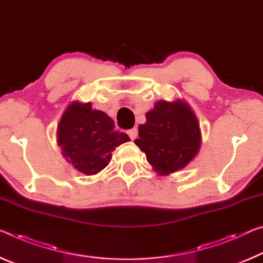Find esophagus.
<instances>
[{
  "label": "esophagus",
  "instance_id": "34e87169",
  "mask_svg": "<svg viewBox=\"0 0 263 263\" xmlns=\"http://www.w3.org/2000/svg\"><path fill=\"white\" fill-rule=\"evenodd\" d=\"M127 135L131 138V140H135L138 137V130L137 128H131V130L127 131Z\"/></svg>",
  "mask_w": 263,
  "mask_h": 263
}]
</instances>
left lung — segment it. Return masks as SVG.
Masks as SVG:
<instances>
[{
	"label": "left lung",
	"mask_w": 263,
	"mask_h": 263,
	"mask_svg": "<svg viewBox=\"0 0 263 263\" xmlns=\"http://www.w3.org/2000/svg\"><path fill=\"white\" fill-rule=\"evenodd\" d=\"M145 116L135 144L148 164L164 177L185 168L201 147V131L190 104L184 99L158 101Z\"/></svg>",
	"instance_id": "8db88e82"
}]
</instances>
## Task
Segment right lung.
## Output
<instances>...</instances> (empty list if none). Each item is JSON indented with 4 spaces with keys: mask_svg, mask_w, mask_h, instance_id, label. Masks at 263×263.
<instances>
[{
    "mask_svg": "<svg viewBox=\"0 0 263 263\" xmlns=\"http://www.w3.org/2000/svg\"><path fill=\"white\" fill-rule=\"evenodd\" d=\"M130 140L115 130V122L91 103L73 101L66 106L57 126L62 156L78 172L95 176L109 165L112 151Z\"/></svg>",
    "mask_w": 263,
    "mask_h": 263,
    "instance_id": "obj_1",
    "label": "right lung"
}]
</instances>
